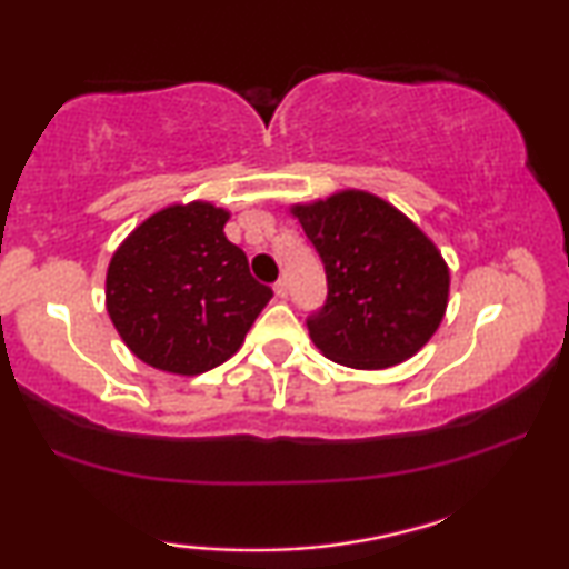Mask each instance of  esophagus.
<instances>
[{"mask_svg":"<svg viewBox=\"0 0 569 569\" xmlns=\"http://www.w3.org/2000/svg\"><path fill=\"white\" fill-rule=\"evenodd\" d=\"M274 295L279 300L287 298V282H284V279H277V282H274Z\"/></svg>","mask_w":569,"mask_h":569,"instance_id":"1","label":"esophagus"}]
</instances>
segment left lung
I'll return each mask as SVG.
<instances>
[{
    "label": "left lung",
    "instance_id": "1",
    "mask_svg": "<svg viewBox=\"0 0 569 569\" xmlns=\"http://www.w3.org/2000/svg\"><path fill=\"white\" fill-rule=\"evenodd\" d=\"M292 216L326 269L323 308L305 320L323 357L353 369L413 357L449 300V267L431 238L390 202L359 189L295 204Z\"/></svg>",
    "mask_w": 569,
    "mask_h": 569
}]
</instances>
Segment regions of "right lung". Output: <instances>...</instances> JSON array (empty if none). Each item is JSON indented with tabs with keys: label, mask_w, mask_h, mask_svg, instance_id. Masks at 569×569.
<instances>
[{
	"label": "right lung",
	"mask_w": 569,
	"mask_h": 569,
	"mask_svg": "<svg viewBox=\"0 0 569 569\" xmlns=\"http://www.w3.org/2000/svg\"><path fill=\"white\" fill-rule=\"evenodd\" d=\"M228 212L171 204L143 220L107 269V312L138 359L161 372L202 375L241 349L271 300L230 243Z\"/></svg>",
	"instance_id": "1"
}]
</instances>
